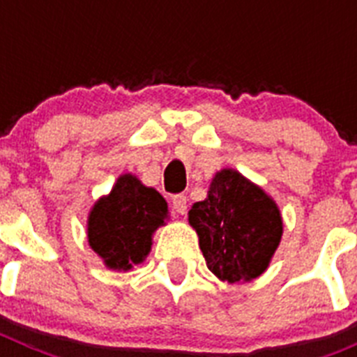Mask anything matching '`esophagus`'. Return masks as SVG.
<instances>
[{
    "label": "esophagus",
    "mask_w": 357,
    "mask_h": 357,
    "mask_svg": "<svg viewBox=\"0 0 357 357\" xmlns=\"http://www.w3.org/2000/svg\"><path fill=\"white\" fill-rule=\"evenodd\" d=\"M172 207L178 214L188 213V198H185V195H175L172 198Z\"/></svg>",
    "instance_id": "obj_1"
}]
</instances>
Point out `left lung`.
Returning <instances> with one entry per match:
<instances>
[{
	"instance_id": "obj_1",
	"label": "left lung",
	"mask_w": 357,
	"mask_h": 357,
	"mask_svg": "<svg viewBox=\"0 0 357 357\" xmlns=\"http://www.w3.org/2000/svg\"><path fill=\"white\" fill-rule=\"evenodd\" d=\"M207 268L229 282L255 279L266 270L282 236L275 202L234 169H222L209 195L189 211Z\"/></svg>"
}]
</instances>
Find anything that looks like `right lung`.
Listing matches in <instances>:
<instances>
[{"label":"right lung","instance_id":"obj_1","mask_svg":"<svg viewBox=\"0 0 357 357\" xmlns=\"http://www.w3.org/2000/svg\"><path fill=\"white\" fill-rule=\"evenodd\" d=\"M168 218V204L155 189L123 175L109 197L91 211L89 245L109 268L130 270L150 252L151 234Z\"/></svg>","mask_w":357,"mask_h":357}]
</instances>
